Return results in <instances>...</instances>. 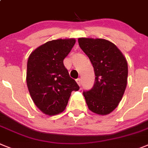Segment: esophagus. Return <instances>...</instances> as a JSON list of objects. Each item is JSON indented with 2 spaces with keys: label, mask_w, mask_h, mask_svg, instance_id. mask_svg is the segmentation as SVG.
I'll use <instances>...</instances> for the list:
<instances>
[{
  "label": "esophagus",
  "mask_w": 148,
  "mask_h": 148,
  "mask_svg": "<svg viewBox=\"0 0 148 148\" xmlns=\"http://www.w3.org/2000/svg\"><path fill=\"white\" fill-rule=\"evenodd\" d=\"M76 82H77V84H78V86H81L82 84V82H81V79H80V78H78V79H77L76 80Z\"/></svg>",
  "instance_id": "34e87169"
}]
</instances>
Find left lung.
Instances as JSON below:
<instances>
[{
    "label": "left lung",
    "mask_w": 148,
    "mask_h": 148,
    "mask_svg": "<svg viewBox=\"0 0 148 148\" xmlns=\"http://www.w3.org/2000/svg\"><path fill=\"white\" fill-rule=\"evenodd\" d=\"M78 43L95 71L92 89L84 92L88 108L99 115L111 113L122 100L127 85L126 57L114 43L101 38H80Z\"/></svg>",
    "instance_id": "left-lung-1"
}]
</instances>
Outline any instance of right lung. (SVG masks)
<instances>
[{"label":"right lung","instance_id":"add662e5","mask_svg":"<svg viewBox=\"0 0 148 148\" xmlns=\"http://www.w3.org/2000/svg\"><path fill=\"white\" fill-rule=\"evenodd\" d=\"M75 42L74 38L53 40L36 48L28 57L27 86L34 105L46 115L64 111L71 92L80 88L63 64Z\"/></svg>","mask_w":148,"mask_h":148}]
</instances>
